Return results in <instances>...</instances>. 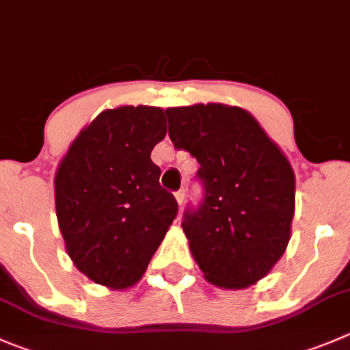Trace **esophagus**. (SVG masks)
<instances>
[{
	"label": "esophagus",
	"instance_id": "obj_1",
	"mask_svg": "<svg viewBox=\"0 0 350 350\" xmlns=\"http://www.w3.org/2000/svg\"><path fill=\"white\" fill-rule=\"evenodd\" d=\"M175 199H177V202L180 206L184 204V201H185V191H184V189H180V191L175 192Z\"/></svg>",
	"mask_w": 350,
	"mask_h": 350
}]
</instances>
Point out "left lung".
I'll return each instance as SVG.
<instances>
[{"label":"left lung","instance_id":"obj_1","mask_svg":"<svg viewBox=\"0 0 350 350\" xmlns=\"http://www.w3.org/2000/svg\"><path fill=\"white\" fill-rule=\"evenodd\" d=\"M168 135L199 163L202 201L184 213L189 247L204 278L244 288L268 275L291 241L295 178L291 163L237 106L166 109Z\"/></svg>","mask_w":350,"mask_h":350}]
</instances>
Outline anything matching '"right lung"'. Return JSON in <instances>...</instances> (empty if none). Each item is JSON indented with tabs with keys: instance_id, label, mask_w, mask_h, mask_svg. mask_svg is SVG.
I'll list each match as a JSON object with an SVG mask.
<instances>
[{
	"instance_id": "right-lung-1",
	"label": "right lung",
	"mask_w": 350,
	"mask_h": 350,
	"mask_svg": "<svg viewBox=\"0 0 350 350\" xmlns=\"http://www.w3.org/2000/svg\"><path fill=\"white\" fill-rule=\"evenodd\" d=\"M154 106L99 113L72 142L55 177L59 232L73 265L96 284L141 280L178 211L151 151L166 135Z\"/></svg>"
}]
</instances>
